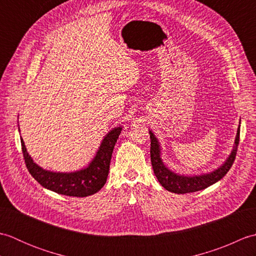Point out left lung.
<instances>
[{
  "mask_svg": "<svg viewBox=\"0 0 256 256\" xmlns=\"http://www.w3.org/2000/svg\"><path fill=\"white\" fill-rule=\"evenodd\" d=\"M150 138L152 166H153L154 174L157 177V179H158L160 184L170 192L188 194V192H199V190H202L206 187L211 186L212 184L216 182L218 180H220L222 177H224L226 174L229 172L231 166L233 165V162L236 160L238 142H240V126L238 128V135L236 138V148L233 150L229 158L226 160V164L210 174H206V175H200V176H192V177L176 175L175 172L167 170L165 165L162 164V158H160L158 142H157L154 134L150 131Z\"/></svg>",
  "mask_w": 256,
  "mask_h": 256,
  "instance_id": "1",
  "label": "left lung"
}]
</instances>
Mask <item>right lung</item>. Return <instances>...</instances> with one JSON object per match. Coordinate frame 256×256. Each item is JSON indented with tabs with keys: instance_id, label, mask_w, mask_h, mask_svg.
Wrapping results in <instances>:
<instances>
[{
	"instance_id": "right-lung-1",
	"label": "right lung",
	"mask_w": 256,
	"mask_h": 256,
	"mask_svg": "<svg viewBox=\"0 0 256 256\" xmlns=\"http://www.w3.org/2000/svg\"><path fill=\"white\" fill-rule=\"evenodd\" d=\"M120 133H121V128L112 130L102 140L100 150L91 164L86 170L76 172L62 174L42 170L32 162L26 152L23 140L20 138L22 152L27 170L42 187L64 196L86 197L99 192L106 182L113 148Z\"/></svg>"
}]
</instances>
